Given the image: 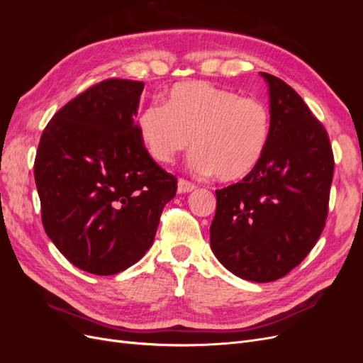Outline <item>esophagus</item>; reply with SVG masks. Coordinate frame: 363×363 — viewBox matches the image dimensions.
Here are the masks:
<instances>
[{
    "instance_id": "obj_1",
    "label": "esophagus",
    "mask_w": 363,
    "mask_h": 363,
    "mask_svg": "<svg viewBox=\"0 0 363 363\" xmlns=\"http://www.w3.org/2000/svg\"><path fill=\"white\" fill-rule=\"evenodd\" d=\"M194 189H195V184L191 183L189 180H186V179L179 180V184H177V192L179 194H186V192H191Z\"/></svg>"
}]
</instances>
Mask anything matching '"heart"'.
<instances>
[{"label": "heart", "instance_id": "1", "mask_svg": "<svg viewBox=\"0 0 363 363\" xmlns=\"http://www.w3.org/2000/svg\"><path fill=\"white\" fill-rule=\"evenodd\" d=\"M139 136L152 159L169 163L191 145L192 167L221 182H239L256 169L271 136V111L257 96L207 82L174 84L164 103L138 115Z\"/></svg>", "mask_w": 363, "mask_h": 363}]
</instances>
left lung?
I'll use <instances>...</instances> for the list:
<instances>
[{
    "label": "left lung",
    "instance_id": "obj_1",
    "mask_svg": "<svg viewBox=\"0 0 363 363\" xmlns=\"http://www.w3.org/2000/svg\"><path fill=\"white\" fill-rule=\"evenodd\" d=\"M269 84L271 136L248 177L215 191L211 247L235 276L279 280L298 267L320 239L335 171L330 138L292 87Z\"/></svg>",
    "mask_w": 363,
    "mask_h": 363
}]
</instances>
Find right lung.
<instances>
[{"mask_svg": "<svg viewBox=\"0 0 363 363\" xmlns=\"http://www.w3.org/2000/svg\"><path fill=\"white\" fill-rule=\"evenodd\" d=\"M142 91V82L123 79L87 87L50 119L36 151L43 228L72 265L95 276L144 257L177 192V177L139 136Z\"/></svg>", "mask_w": 363, "mask_h": 363, "instance_id": "obj_1", "label": "right lung"}]
</instances>
